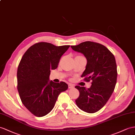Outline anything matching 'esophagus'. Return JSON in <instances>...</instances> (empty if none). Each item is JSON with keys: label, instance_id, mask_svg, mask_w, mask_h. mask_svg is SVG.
Returning a JSON list of instances; mask_svg holds the SVG:
<instances>
[{"label": "esophagus", "instance_id": "1", "mask_svg": "<svg viewBox=\"0 0 135 135\" xmlns=\"http://www.w3.org/2000/svg\"><path fill=\"white\" fill-rule=\"evenodd\" d=\"M74 88V85L73 84H69V89H71V88Z\"/></svg>", "mask_w": 135, "mask_h": 135}]
</instances>
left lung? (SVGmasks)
I'll use <instances>...</instances> for the list:
<instances>
[{
  "label": "left lung",
  "mask_w": 135,
  "mask_h": 135,
  "mask_svg": "<svg viewBox=\"0 0 135 135\" xmlns=\"http://www.w3.org/2000/svg\"><path fill=\"white\" fill-rule=\"evenodd\" d=\"M71 47L86 57V69L81 77H85V81H91L89 88L75 86L80 92L75 103L83 111L95 113L106 104L116 86L117 71L114 56L105 46L94 42H82Z\"/></svg>",
  "instance_id": "1"
}]
</instances>
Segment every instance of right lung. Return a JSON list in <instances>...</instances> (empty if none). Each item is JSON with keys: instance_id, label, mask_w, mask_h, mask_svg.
<instances>
[{"instance_id": "obj_1", "label": "right lung", "mask_w": 135, "mask_h": 135, "mask_svg": "<svg viewBox=\"0 0 135 135\" xmlns=\"http://www.w3.org/2000/svg\"><path fill=\"white\" fill-rule=\"evenodd\" d=\"M69 47L38 42L23 55L17 70L18 90L22 103L34 116L47 114L53 109L59 94L68 89L66 83L49 81V76Z\"/></svg>"}]
</instances>
